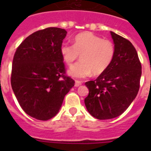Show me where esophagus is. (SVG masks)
Instances as JSON below:
<instances>
[{
  "mask_svg": "<svg viewBox=\"0 0 151 151\" xmlns=\"http://www.w3.org/2000/svg\"><path fill=\"white\" fill-rule=\"evenodd\" d=\"M81 85H82V82H79V81H76V82H75V86L76 87H78Z\"/></svg>",
  "mask_w": 151,
  "mask_h": 151,
  "instance_id": "34e87169",
  "label": "esophagus"
}]
</instances>
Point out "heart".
I'll return each instance as SVG.
<instances>
[{"mask_svg":"<svg viewBox=\"0 0 151 151\" xmlns=\"http://www.w3.org/2000/svg\"><path fill=\"white\" fill-rule=\"evenodd\" d=\"M60 54L69 66L81 55V62L72 66L69 74L74 78H83L91 73L98 76L104 73L113 61L115 47L109 40H104L90 32H84L75 37L73 45L62 44Z\"/></svg>","mask_w":151,"mask_h":151,"instance_id":"1","label":"heart"}]
</instances>
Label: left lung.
Wrapping results in <instances>:
<instances>
[{"instance_id":"obj_1","label":"left lung","mask_w":151,"mask_h":151,"mask_svg":"<svg viewBox=\"0 0 151 151\" xmlns=\"http://www.w3.org/2000/svg\"><path fill=\"white\" fill-rule=\"evenodd\" d=\"M115 54L111 64L97 79L85 82L89 90L85 104L92 116L110 119L120 116L138 94L141 65L129 40L110 32Z\"/></svg>"}]
</instances>
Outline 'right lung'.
<instances>
[{
  "instance_id": "right-lung-1",
  "label": "right lung",
  "mask_w": 151,
  "mask_h": 151,
  "mask_svg": "<svg viewBox=\"0 0 151 151\" xmlns=\"http://www.w3.org/2000/svg\"><path fill=\"white\" fill-rule=\"evenodd\" d=\"M66 33L56 27L37 31L22 41L13 57V93L25 113L38 120L55 116L75 85L74 80L64 75L60 54Z\"/></svg>"
}]
</instances>
